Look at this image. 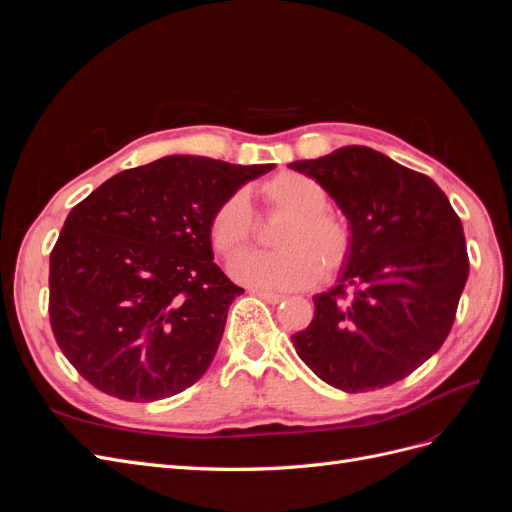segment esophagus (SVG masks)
Returning <instances> with one entry per match:
<instances>
[{
    "mask_svg": "<svg viewBox=\"0 0 512 512\" xmlns=\"http://www.w3.org/2000/svg\"><path fill=\"white\" fill-rule=\"evenodd\" d=\"M252 294H256V297L265 299L267 303H282L286 299V294H277V292H269V290H252Z\"/></svg>",
    "mask_w": 512,
    "mask_h": 512,
    "instance_id": "obj_1",
    "label": "esophagus"
}]
</instances>
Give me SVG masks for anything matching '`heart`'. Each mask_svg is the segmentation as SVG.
<instances>
[{
    "mask_svg": "<svg viewBox=\"0 0 512 512\" xmlns=\"http://www.w3.org/2000/svg\"><path fill=\"white\" fill-rule=\"evenodd\" d=\"M271 211L288 215L277 228V250L247 254L232 262L235 280L260 290H294L314 284L322 271H335L350 252L348 226L327 211L322 185L299 173H280L258 188ZM211 241L222 256L241 254L256 235L254 211L243 192L230 194L213 211Z\"/></svg>",
    "mask_w": 512,
    "mask_h": 512,
    "instance_id": "heart-1",
    "label": "heart"
}]
</instances>
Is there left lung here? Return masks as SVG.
<instances>
[{
  "mask_svg": "<svg viewBox=\"0 0 512 512\" xmlns=\"http://www.w3.org/2000/svg\"><path fill=\"white\" fill-rule=\"evenodd\" d=\"M288 168L342 209L350 252L292 335L301 361L346 393L382 389L423 365L451 333L470 262L463 226L436 181L361 145Z\"/></svg>",
  "mask_w": 512,
  "mask_h": 512,
  "instance_id": "1",
  "label": "left lung"
}]
</instances>
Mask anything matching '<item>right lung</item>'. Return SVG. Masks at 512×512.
<instances>
[{"instance_id":"obj_1","label":"right lung","mask_w":512,"mask_h":512,"mask_svg":"<svg viewBox=\"0 0 512 512\" xmlns=\"http://www.w3.org/2000/svg\"><path fill=\"white\" fill-rule=\"evenodd\" d=\"M273 168L166 156L123 170L70 211L51 252L49 312L87 382L158 401L200 380L243 294L213 262V211Z\"/></svg>"}]
</instances>
